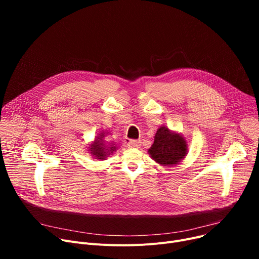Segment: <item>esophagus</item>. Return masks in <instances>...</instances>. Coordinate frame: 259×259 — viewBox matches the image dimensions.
Returning a JSON list of instances; mask_svg holds the SVG:
<instances>
[{
	"label": "esophagus",
	"mask_w": 259,
	"mask_h": 259,
	"mask_svg": "<svg viewBox=\"0 0 259 259\" xmlns=\"http://www.w3.org/2000/svg\"><path fill=\"white\" fill-rule=\"evenodd\" d=\"M142 145V142L140 140H130L128 142L129 148H140Z\"/></svg>",
	"instance_id": "esophagus-1"
}]
</instances>
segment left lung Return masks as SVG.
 Returning <instances> with one entry per match:
<instances>
[{
	"instance_id": "1",
	"label": "left lung",
	"mask_w": 259,
	"mask_h": 259,
	"mask_svg": "<svg viewBox=\"0 0 259 259\" xmlns=\"http://www.w3.org/2000/svg\"><path fill=\"white\" fill-rule=\"evenodd\" d=\"M188 146L180 134H174L168 128L158 129L154 143L149 149V153L158 164L164 166L178 165L186 156Z\"/></svg>"
}]
</instances>
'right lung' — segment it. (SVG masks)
<instances>
[{
	"mask_svg": "<svg viewBox=\"0 0 259 259\" xmlns=\"http://www.w3.org/2000/svg\"><path fill=\"white\" fill-rule=\"evenodd\" d=\"M103 137H104V134H102ZM90 150H91V153L95 156V157H98V158H100V159H104V157L107 155V150L108 149H106V147L104 146V144L100 141V140H95V142H94V144L91 146V148H90ZM110 151L111 152H113V151H115V147H111L110 148Z\"/></svg>",
	"mask_w": 259,
	"mask_h": 259,
	"instance_id": "obj_1",
	"label": "right lung"
}]
</instances>
